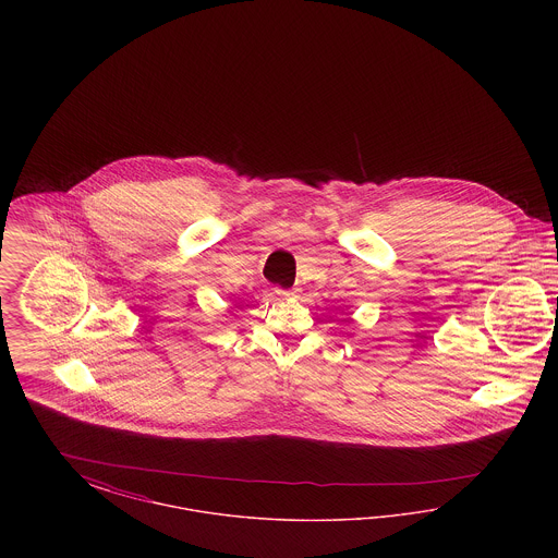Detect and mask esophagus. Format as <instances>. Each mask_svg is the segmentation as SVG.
Returning <instances> with one entry per match:
<instances>
[{
  "label": "esophagus",
  "instance_id": "obj_1",
  "mask_svg": "<svg viewBox=\"0 0 558 558\" xmlns=\"http://www.w3.org/2000/svg\"><path fill=\"white\" fill-rule=\"evenodd\" d=\"M276 294L282 296V299H291V296L296 294V291L294 289H276Z\"/></svg>",
  "mask_w": 558,
  "mask_h": 558
}]
</instances>
